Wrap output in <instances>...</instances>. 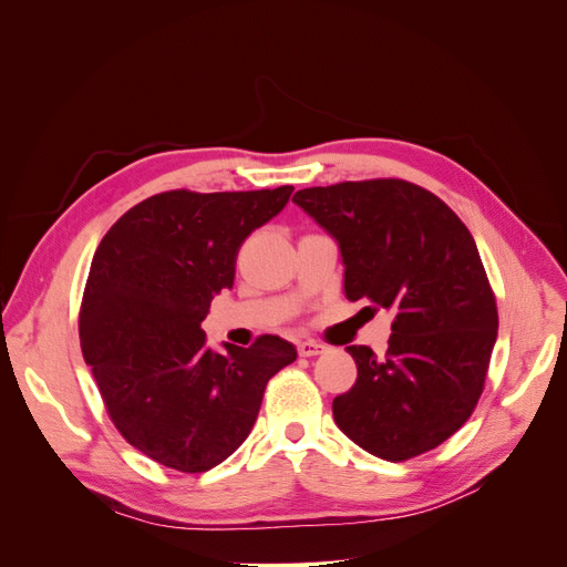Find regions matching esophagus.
Masks as SVG:
<instances>
[{"label":"esophagus","instance_id":"34e87169","mask_svg":"<svg viewBox=\"0 0 567 567\" xmlns=\"http://www.w3.org/2000/svg\"><path fill=\"white\" fill-rule=\"evenodd\" d=\"M298 352H300V357H317L323 352V346L317 340H302L298 346Z\"/></svg>","mask_w":567,"mask_h":567}]
</instances>
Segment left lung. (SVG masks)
<instances>
[{
  "mask_svg": "<svg viewBox=\"0 0 567 567\" xmlns=\"http://www.w3.org/2000/svg\"><path fill=\"white\" fill-rule=\"evenodd\" d=\"M293 203L338 244L346 298L392 315L385 357L348 348L357 383L333 400L338 427L385 461L435 450L473 414L499 329L471 231L402 179L312 186Z\"/></svg>",
  "mask_w": 567,
  "mask_h": 567,
  "instance_id": "obj_1",
  "label": "left lung"
}]
</instances>
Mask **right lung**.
I'll return each mask as SVG.
<instances>
[{"mask_svg": "<svg viewBox=\"0 0 567 567\" xmlns=\"http://www.w3.org/2000/svg\"><path fill=\"white\" fill-rule=\"evenodd\" d=\"M293 186L167 192L134 205L101 238L80 312L84 362L123 437L148 458L203 473L250 435L267 381L296 362L293 342H205L200 321L234 286L246 238L277 217Z\"/></svg>", "mask_w": 567, "mask_h": 567, "instance_id": "add662e5", "label": "right lung"}]
</instances>
